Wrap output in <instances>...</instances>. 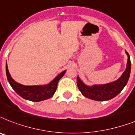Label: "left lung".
Wrapping results in <instances>:
<instances>
[{
	"label": "left lung",
	"mask_w": 135,
	"mask_h": 135,
	"mask_svg": "<svg viewBox=\"0 0 135 135\" xmlns=\"http://www.w3.org/2000/svg\"><path fill=\"white\" fill-rule=\"evenodd\" d=\"M125 53L127 56L126 69L122 73L121 76L116 81L106 84H96L93 86H88L84 84L79 76L77 77V86L82 95L89 99L97 101L108 100L117 96L126 86L130 75V57L127 51H125Z\"/></svg>",
	"instance_id": "1"
}]
</instances>
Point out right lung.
Listing matches in <instances>:
<instances>
[{
	"label": "right lung",
	"instance_id": "1",
	"mask_svg": "<svg viewBox=\"0 0 135 135\" xmlns=\"http://www.w3.org/2000/svg\"><path fill=\"white\" fill-rule=\"evenodd\" d=\"M6 76L9 84L13 90L17 94L23 98L33 102H40L42 100L49 99L54 95L57 88L59 81L65 74L66 70L57 75L51 82L45 85H36V86H25L17 83L11 77L8 69L6 62Z\"/></svg>",
	"mask_w": 135,
	"mask_h": 135
}]
</instances>
